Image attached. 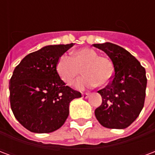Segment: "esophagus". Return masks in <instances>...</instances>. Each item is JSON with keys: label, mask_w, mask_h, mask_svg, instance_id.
I'll list each match as a JSON object with an SVG mask.
<instances>
[{"label": "esophagus", "mask_w": 155, "mask_h": 155, "mask_svg": "<svg viewBox=\"0 0 155 155\" xmlns=\"http://www.w3.org/2000/svg\"><path fill=\"white\" fill-rule=\"evenodd\" d=\"M89 95H90L89 93H84V94H82V97L84 98V99H86V98L89 97Z\"/></svg>", "instance_id": "34e87169"}]
</instances>
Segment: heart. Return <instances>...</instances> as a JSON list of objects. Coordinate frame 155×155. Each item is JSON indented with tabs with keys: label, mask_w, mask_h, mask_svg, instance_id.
I'll use <instances>...</instances> for the list:
<instances>
[{
	"label": "heart",
	"mask_w": 155,
	"mask_h": 155,
	"mask_svg": "<svg viewBox=\"0 0 155 155\" xmlns=\"http://www.w3.org/2000/svg\"><path fill=\"white\" fill-rule=\"evenodd\" d=\"M84 76L75 82V87L85 88L107 85L114 77V67L110 59L99 55L91 48L84 47L72 52V56L62 54L56 63V71L62 81L71 85L81 74Z\"/></svg>",
	"instance_id": "1"
}]
</instances>
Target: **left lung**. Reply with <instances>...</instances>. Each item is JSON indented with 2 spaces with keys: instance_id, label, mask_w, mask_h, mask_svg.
<instances>
[{
  "instance_id": "1",
  "label": "left lung",
  "mask_w": 155,
  "mask_h": 155,
  "mask_svg": "<svg viewBox=\"0 0 155 155\" xmlns=\"http://www.w3.org/2000/svg\"><path fill=\"white\" fill-rule=\"evenodd\" d=\"M93 45L108 54L114 67L112 81L98 91L102 104L95 109V117L105 128L125 129L136 120L143 107L145 69L129 51L117 45L106 42Z\"/></svg>"
}]
</instances>
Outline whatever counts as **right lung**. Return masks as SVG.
I'll return each instance as SVG.
<instances>
[{"label": "right lung", "mask_w": 155, "mask_h": 155, "mask_svg": "<svg viewBox=\"0 0 155 155\" xmlns=\"http://www.w3.org/2000/svg\"><path fill=\"white\" fill-rule=\"evenodd\" d=\"M74 45H47L27 54L10 80L11 108L19 123L33 133L60 129L69 115V104L81 97L58 74L59 57Z\"/></svg>", "instance_id": "obj_1"}]
</instances>
